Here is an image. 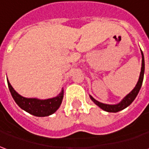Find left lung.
Segmentation results:
<instances>
[{"instance_id":"8db88e82","label":"left lung","mask_w":149,"mask_h":149,"mask_svg":"<svg viewBox=\"0 0 149 149\" xmlns=\"http://www.w3.org/2000/svg\"><path fill=\"white\" fill-rule=\"evenodd\" d=\"M141 54H142V67H141V72H140V75H139V77L138 82L136 84L135 87L127 95L124 97L123 100H121L120 103H118L117 104H103V103H100L99 101L95 100L91 95H90V98L91 99L92 101L97 106H99L100 109H102L104 111H106V112H109V113H117V112H119V111L123 110L125 108H127L134 101V99L136 98V96L138 95L140 88L142 86L143 80V74H144V57H143V54L142 50H141Z\"/></svg>"}]
</instances>
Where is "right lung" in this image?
<instances>
[{"instance_id":"obj_1","label":"right lung","mask_w":149,"mask_h":149,"mask_svg":"<svg viewBox=\"0 0 149 149\" xmlns=\"http://www.w3.org/2000/svg\"><path fill=\"white\" fill-rule=\"evenodd\" d=\"M9 90L15 103L27 113L36 117H47L55 113L60 107L63 98V89L56 97L47 100H39L36 98H25L20 95L12 87L7 80Z\"/></svg>"}]
</instances>
